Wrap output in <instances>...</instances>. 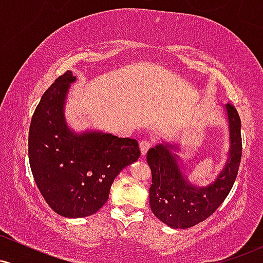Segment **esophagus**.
I'll return each mask as SVG.
<instances>
[{
  "label": "esophagus",
  "instance_id": "34e87169",
  "mask_svg": "<svg viewBox=\"0 0 263 263\" xmlns=\"http://www.w3.org/2000/svg\"><path fill=\"white\" fill-rule=\"evenodd\" d=\"M151 142L149 141H141L140 142V149H141V155L144 156L147 153V151L151 148Z\"/></svg>",
  "mask_w": 263,
  "mask_h": 263
}]
</instances>
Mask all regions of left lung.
<instances>
[{
    "instance_id": "left-lung-1",
    "label": "left lung",
    "mask_w": 263,
    "mask_h": 263,
    "mask_svg": "<svg viewBox=\"0 0 263 263\" xmlns=\"http://www.w3.org/2000/svg\"><path fill=\"white\" fill-rule=\"evenodd\" d=\"M229 128V149L224 167L208 185H197L188 179L180 152V143L162 140L147 152L152 172L149 206L152 213L172 229H188L209 218L234 185L242 153L241 120L236 108L225 105Z\"/></svg>"
}]
</instances>
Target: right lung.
Wrapping results in <instances>:
<instances>
[{
	"mask_svg": "<svg viewBox=\"0 0 263 263\" xmlns=\"http://www.w3.org/2000/svg\"><path fill=\"white\" fill-rule=\"evenodd\" d=\"M75 81L68 70L43 93L28 137L29 165L39 192L57 214L73 219L100 210L115 178L141 155L134 138L70 127L65 108Z\"/></svg>",
	"mask_w": 263,
	"mask_h": 263,
	"instance_id": "add662e5",
	"label": "right lung"
}]
</instances>
